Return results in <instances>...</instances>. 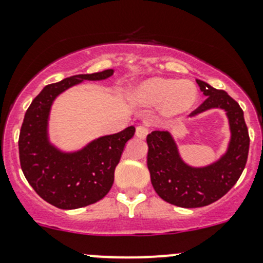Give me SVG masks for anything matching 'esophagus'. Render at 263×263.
Instances as JSON below:
<instances>
[{"label": "esophagus", "mask_w": 263, "mask_h": 263, "mask_svg": "<svg viewBox=\"0 0 263 263\" xmlns=\"http://www.w3.org/2000/svg\"><path fill=\"white\" fill-rule=\"evenodd\" d=\"M149 129L144 126H137L136 127V136L140 137V139H145L146 135H148Z\"/></svg>", "instance_id": "1"}]
</instances>
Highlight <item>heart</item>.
I'll use <instances>...</instances> for the list:
<instances>
[{"mask_svg": "<svg viewBox=\"0 0 263 263\" xmlns=\"http://www.w3.org/2000/svg\"><path fill=\"white\" fill-rule=\"evenodd\" d=\"M131 97L135 102L145 107L160 105L161 114L172 119L193 110L199 93L190 80L152 77L135 86Z\"/></svg>", "mask_w": 263, "mask_h": 263, "instance_id": "obj_1", "label": "heart"}]
</instances>
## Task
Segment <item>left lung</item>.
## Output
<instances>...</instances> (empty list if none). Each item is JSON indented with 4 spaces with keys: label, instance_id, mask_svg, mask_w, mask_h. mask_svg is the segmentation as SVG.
<instances>
[{
    "label": "left lung",
    "instance_id": "left-lung-1",
    "mask_svg": "<svg viewBox=\"0 0 263 263\" xmlns=\"http://www.w3.org/2000/svg\"><path fill=\"white\" fill-rule=\"evenodd\" d=\"M196 84L207 99L190 118L211 108L226 111L231 129L227 152L212 164L195 167L182 160L170 132L153 131L146 136V165L153 189L161 199L183 208L204 207L226 195L240 178L249 153L250 139L240 105L227 91L200 80Z\"/></svg>",
    "mask_w": 263,
    "mask_h": 263
}]
</instances>
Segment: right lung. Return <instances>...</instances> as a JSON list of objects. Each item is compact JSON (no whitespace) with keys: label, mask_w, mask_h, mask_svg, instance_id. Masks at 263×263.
<instances>
[{"label":"right lung","mask_w":263,"mask_h":263,"mask_svg":"<svg viewBox=\"0 0 263 263\" xmlns=\"http://www.w3.org/2000/svg\"><path fill=\"white\" fill-rule=\"evenodd\" d=\"M114 74L106 69L76 74L47 85L25 114L20 134V161L26 179L37 195L61 210L93 204L106 196L114 183V172L135 127L101 136L74 152H64L49 141L48 120L53 101L82 81H101Z\"/></svg>","instance_id":"obj_1"}]
</instances>
